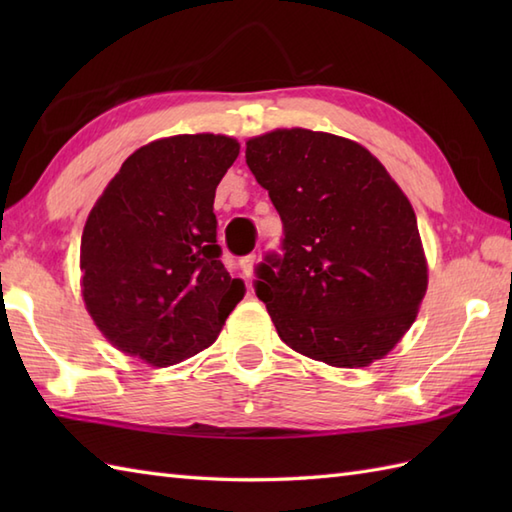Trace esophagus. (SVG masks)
Here are the masks:
<instances>
[{
    "label": "esophagus",
    "mask_w": 512,
    "mask_h": 512,
    "mask_svg": "<svg viewBox=\"0 0 512 512\" xmlns=\"http://www.w3.org/2000/svg\"><path fill=\"white\" fill-rule=\"evenodd\" d=\"M255 264H257V255H246V257L242 259V270H244V277H246V279L253 277Z\"/></svg>",
    "instance_id": "esophagus-1"
}]
</instances>
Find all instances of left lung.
<instances>
[{
	"label": "left lung",
	"instance_id": "left-lung-1",
	"mask_svg": "<svg viewBox=\"0 0 512 512\" xmlns=\"http://www.w3.org/2000/svg\"><path fill=\"white\" fill-rule=\"evenodd\" d=\"M246 165L284 224L281 255L255 270L279 339L334 367L383 358L427 292L407 195L365 147L301 127L250 138Z\"/></svg>",
	"mask_w": 512,
	"mask_h": 512
}]
</instances>
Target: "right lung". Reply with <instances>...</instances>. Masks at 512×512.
<instances>
[{
	"instance_id": "1",
	"label": "right lung",
	"mask_w": 512,
	"mask_h": 512,
	"mask_svg": "<svg viewBox=\"0 0 512 512\" xmlns=\"http://www.w3.org/2000/svg\"><path fill=\"white\" fill-rule=\"evenodd\" d=\"M239 154L235 138L182 134L129 156L81 237L83 301L118 350L154 367L209 347L244 297L222 264L215 189Z\"/></svg>"
}]
</instances>
